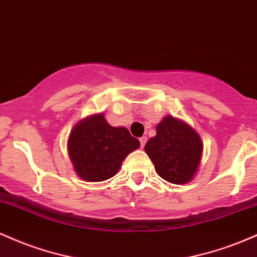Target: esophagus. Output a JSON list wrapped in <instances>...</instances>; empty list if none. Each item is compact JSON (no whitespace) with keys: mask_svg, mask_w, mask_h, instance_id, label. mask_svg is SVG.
Returning a JSON list of instances; mask_svg holds the SVG:
<instances>
[{"mask_svg":"<svg viewBox=\"0 0 257 257\" xmlns=\"http://www.w3.org/2000/svg\"><path fill=\"white\" fill-rule=\"evenodd\" d=\"M146 141H147V138H146V137L140 138V146H141V147L145 146V145H146Z\"/></svg>","mask_w":257,"mask_h":257,"instance_id":"esophagus-1","label":"esophagus"}]
</instances>
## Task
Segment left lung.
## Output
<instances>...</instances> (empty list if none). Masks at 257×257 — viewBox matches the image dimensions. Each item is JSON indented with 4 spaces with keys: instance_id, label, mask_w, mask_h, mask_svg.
<instances>
[{
    "instance_id": "obj_1",
    "label": "left lung",
    "mask_w": 257,
    "mask_h": 257,
    "mask_svg": "<svg viewBox=\"0 0 257 257\" xmlns=\"http://www.w3.org/2000/svg\"><path fill=\"white\" fill-rule=\"evenodd\" d=\"M156 132V137L145 145L156 173L175 185L190 182L202 161L203 141L198 133L185 120L170 114L163 117Z\"/></svg>"
}]
</instances>
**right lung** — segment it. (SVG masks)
Here are the masks:
<instances>
[{"instance_id":"1","label":"right lung","mask_w":257,"mask_h":257,"mask_svg":"<svg viewBox=\"0 0 257 257\" xmlns=\"http://www.w3.org/2000/svg\"><path fill=\"white\" fill-rule=\"evenodd\" d=\"M140 147L124 126H112L104 113L78 120L67 139V152L73 170L88 182H99L118 173L129 153Z\"/></svg>"}]
</instances>
